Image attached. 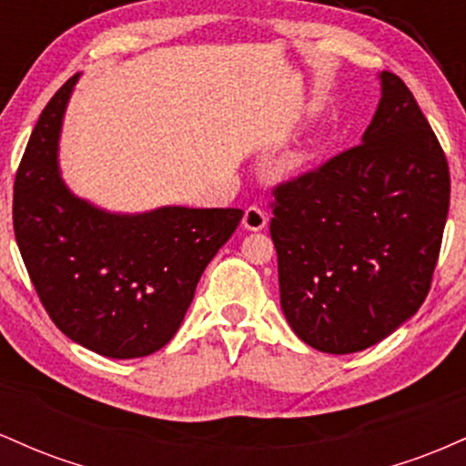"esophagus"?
I'll return each mask as SVG.
<instances>
[{
	"mask_svg": "<svg viewBox=\"0 0 466 466\" xmlns=\"http://www.w3.org/2000/svg\"><path fill=\"white\" fill-rule=\"evenodd\" d=\"M267 212L260 210V208L249 206L243 215V228L249 229V232H260V229L267 228Z\"/></svg>",
	"mask_w": 466,
	"mask_h": 466,
	"instance_id": "34e87169",
	"label": "esophagus"
}]
</instances>
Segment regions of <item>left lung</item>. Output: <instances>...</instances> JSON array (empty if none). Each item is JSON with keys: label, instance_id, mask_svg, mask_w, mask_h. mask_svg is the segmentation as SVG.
I'll use <instances>...</instances> for the list:
<instances>
[{"label": "left lung", "instance_id": "1", "mask_svg": "<svg viewBox=\"0 0 466 466\" xmlns=\"http://www.w3.org/2000/svg\"><path fill=\"white\" fill-rule=\"evenodd\" d=\"M361 144L274 190L280 307L304 344L349 355L420 309L449 212V166L408 85L381 72Z\"/></svg>", "mask_w": 466, "mask_h": 466}]
</instances>
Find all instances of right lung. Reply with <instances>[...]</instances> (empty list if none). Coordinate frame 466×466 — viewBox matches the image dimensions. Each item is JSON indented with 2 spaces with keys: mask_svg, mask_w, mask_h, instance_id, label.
Masks as SVG:
<instances>
[{
  "mask_svg": "<svg viewBox=\"0 0 466 466\" xmlns=\"http://www.w3.org/2000/svg\"><path fill=\"white\" fill-rule=\"evenodd\" d=\"M78 76L52 96L25 147L15 238L52 322L98 355L136 360L173 339L243 210L164 206L120 215L74 195L58 168V136Z\"/></svg>",
  "mask_w": 466,
  "mask_h": 466,
  "instance_id": "add662e5",
  "label": "right lung"
}]
</instances>
